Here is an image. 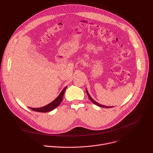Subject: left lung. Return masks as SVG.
I'll use <instances>...</instances> for the list:
<instances>
[{
	"mask_svg": "<svg viewBox=\"0 0 153 153\" xmlns=\"http://www.w3.org/2000/svg\"><path fill=\"white\" fill-rule=\"evenodd\" d=\"M86 94H87V95H88V98L90 99V100L93 103H94L95 105H97V106H100V107H103V108H112V106H105V105H100V104H99V103H97V102H96L95 100H94L91 97V96H90V94H89V93H88V91H87V90L86 89Z\"/></svg>",
	"mask_w": 153,
	"mask_h": 153,
	"instance_id": "1",
	"label": "left lung"
}]
</instances>
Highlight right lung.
Returning <instances> with one entry per match:
<instances>
[{
    "label": "right lung",
    "mask_w": 153,
    "mask_h": 153,
    "mask_svg": "<svg viewBox=\"0 0 153 153\" xmlns=\"http://www.w3.org/2000/svg\"><path fill=\"white\" fill-rule=\"evenodd\" d=\"M67 88V86H66L65 88H64V89L62 91V92L60 93L59 96L55 100H54L52 102H51L48 105H47L45 106L41 107V108H30H30L32 110H33L34 111L40 112V113H47V112L51 111L53 110L54 109L57 108L60 104V103L62 102L64 93H65V90H66Z\"/></svg>",
    "instance_id": "1"
}]
</instances>
